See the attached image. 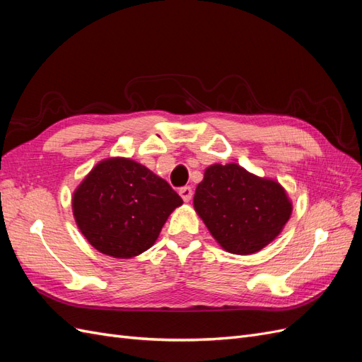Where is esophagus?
<instances>
[{
  "label": "esophagus",
  "mask_w": 362,
  "mask_h": 362,
  "mask_svg": "<svg viewBox=\"0 0 362 362\" xmlns=\"http://www.w3.org/2000/svg\"><path fill=\"white\" fill-rule=\"evenodd\" d=\"M180 196H181L184 202H189L192 199V196H193L192 187H182V189H180Z\"/></svg>",
  "instance_id": "esophagus-1"
}]
</instances>
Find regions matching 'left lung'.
Instances as JSON below:
<instances>
[{"label": "left lung", "instance_id": "8db88e82", "mask_svg": "<svg viewBox=\"0 0 362 362\" xmlns=\"http://www.w3.org/2000/svg\"><path fill=\"white\" fill-rule=\"evenodd\" d=\"M194 211L223 250L250 255L272 243L288 222L293 202L272 178L237 163L211 164L193 198Z\"/></svg>", "mask_w": 362, "mask_h": 362}]
</instances>
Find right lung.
Segmentation results:
<instances>
[{
  "label": "right lung",
  "instance_id": "add662e5",
  "mask_svg": "<svg viewBox=\"0 0 362 362\" xmlns=\"http://www.w3.org/2000/svg\"><path fill=\"white\" fill-rule=\"evenodd\" d=\"M182 199L144 164L125 157L101 160L72 194L75 223L98 252L133 258L157 242Z\"/></svg>",
  "mask_w": 362,
  "mask_h": 362
}]
</instances>
